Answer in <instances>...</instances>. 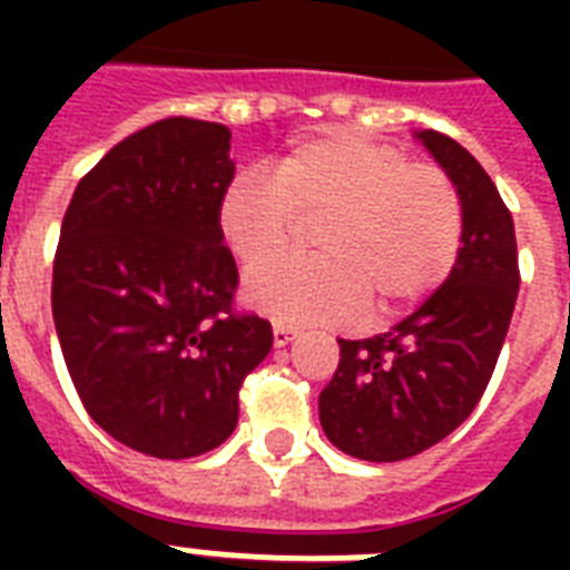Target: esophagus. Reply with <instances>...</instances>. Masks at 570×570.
Instances as JSON below:
<instances>
[{
  "instance_id": "esophagus-1",
  "label": "esophagus",
  "mask_w": 570,
  "mask_h": 570,
  "mask_svg": "<svg viewBox=\"0 0 570 570\" xmlns=\"http://www.w3.org/2000/svg\"><path fill=\"white\" fill-rule=\"evenodd\" d=\"M295 340V328L286 322H275V346H286Z\"/></svg>"
}]
</instances>
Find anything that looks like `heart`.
Returning <instances> with one entry per match:
<instances>
[{
    "label": "heart",
    "instance_id": "b5f03b06",
    "mask_svg": "<svg viewBox=\"0 0 570 570\" xmlns=\"http://www.w3.org/2000/svg\"><path fill=\"white\" fill-rule=\"evenodd\" d=\"M381 248L387 254L393 272L414 295L432 293L446 277L452 257V242L441 215L429 213L416 197L402 195L396 213L390 218Z\"/></svg>",
    "mask_w": 570,
    "mask_h": 570
}]
</instances>
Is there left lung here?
I'll return each instance as SVG.
<instances>
[{
  "mask_svg": "<svg viewBox=\"0 0 570 570\" xmlns=\"http://www.w3.org/2000/svg\"><path fill=\"white\" fill-rule=\"evenodd\" d=\"M230 129L165 118L115 145L76 186L52 259L67 373L100 429L154 459L222 446L272 325L236 307L224 245Z\"/></svg>",
  "mask_w": 570,
  "mask_h": 570,
  "instance_id": "obj_1",
  "label": "left lung"
}]
</instances>
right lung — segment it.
Returning a JSON list of instances; mask_svg holds the SVG:
<instances>
[{
  "label": "right lung",
  "mask_w": 570,
  "mask_h": 570,
  "mask_svg": "<svg viewBox=\"0 0 570 570\" xmlns=\"http://www.w3.org/2000/svg\"><path fill=\"white\" fill-rule=\"evenodd\" d=\"M425 147L455 183L461 248L429 302L373 340H340V364L320 396L328 441L364 461H402L459 429L494 375L521 286L512 215L482 165L452 138ZM393 204L366 197L348 218V248L381 254Z\"/></svg>",
  "instance_id": "obj_1"
}]
</instances>
